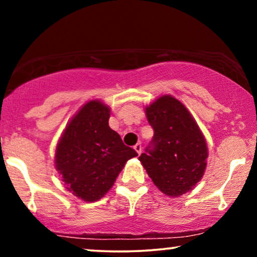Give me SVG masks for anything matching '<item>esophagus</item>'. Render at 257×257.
I'll use <instances>...</instances> for the list:
<instances>
[{
    "instance_id": "obj_1",
    "label": "esophagus",
    "mask_w": 257,
    "mask_h": 257,
    "mask_svg": "<svg viewBox=\"0 0 257 257\" xmlns=\"http://www.w3.org/2000/svg\"><path fill=\"white\" fill-rule=\"evenodd\" d=\"M133 149L136 150V152H137V153L140 154V153H142V150H143V147H142V144L138 143V144H137V145H135V147H133Z\"/></svg>"
}]
</instances>
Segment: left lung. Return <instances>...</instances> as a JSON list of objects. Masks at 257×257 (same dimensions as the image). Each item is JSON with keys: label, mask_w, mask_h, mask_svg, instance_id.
<instances>
[{"label": "left lung", "mask_w": 257, "mask_h": 257, "mask_svg": "<svg viewBox=\"0 0 257 257\" xmlns=\"http://www.w3.org/2000/svg\"><path fill=\"white\" fill-rule=\"evenodd\" d=\"M154 130L150 149L139 157L160 192L177 198L192 191L207 167L208 147L187 107L171 94L158 97L145 107Z\"/></svg>", "instance_id": "obj_1"}]
</instances>
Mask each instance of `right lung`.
<instances>
[{
	"label": "right lung",
	"instance_id": "right-lung-1",
	"mask_svg": "<svg viewBox=\"0 0 257 257\" xmlns=\"http://www.w3.org/2000/svg\"><path fill=\"white\" fill-rule=\"evenodd\" d=\"M111 108L99 99L87 101L73 115L55 152V167L66 189L85 202L103 198L127 160L138 156L108 126Z\"/></svg>",
	"mask_w": 257,
	"mask_h": 257
}]
</instances>
